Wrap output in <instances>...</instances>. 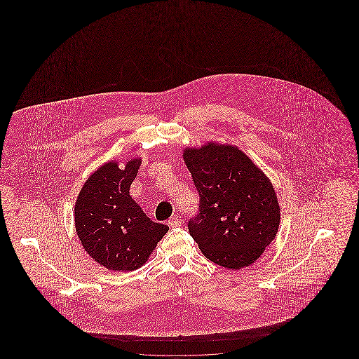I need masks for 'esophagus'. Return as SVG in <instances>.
<instances>
[{
    "label": "esophagus",
    "mask_w": 359,
    "mask_h": 359,
    "mask_svg": "<svg viewBox=\"0 0 359 359\" xmlns=\"http://www.w3.org/2000/svg\"><path fill=\"white\" fill-rule=\"evenodd\" d=\"M168 224L171 227H179V226H182V219H180V217H173L172 219L168 221Z\"/></svg>",
    "instance_id": "esophagus-1"
}]
</instances>
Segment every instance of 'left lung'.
<instances>
[{"label":"left lung","instance_id":"obj_1","mask_svg":"<svg viewBox=\"0 0 359 359\" xmlns=\"http://www.w3.org/2000/svg\"><path fill=\"white\" fill-rule=\"evenodd\" d=\"M183 158L199 192L188 230L205 258L226 269L255 264L276 238L280 205L273 184L237 147L207 142Z\"/></svg>","mask_w":359,"mask_h":359}]
</instances>
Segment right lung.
Returning <instances> with one entry per match:
<instances>
[{
    "label": "right lung",
    "instance_id": "1",
    "mask_svg": "<svg viewBox=\"0 0 359 359\" xmlns=\"http://www.w3.org/2000/svg\"><path fill=\"white\" fill-rule=\"evenodd\" d=\"M140 165V157L122 170L116 161L103 164L86 180L75 202V229L83 249L113 272L142 266L170 230L151 221L129 194Z\"/></svg>",
    "mask_w": 359,
    "mask_h": 359
}]
</instances>
